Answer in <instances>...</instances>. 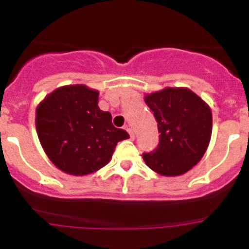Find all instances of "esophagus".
I'll return each instance as SVG.
<instances>
[{"label": "esophagus", "mask_w": 249, "mask_h": 249, "mask_svg": "<svg viewBox=\"0 0 249 249\" xmlns=\"http://www.w3.org/2000/svg\"><path fill=\"white\" fill-rule=\"evenodd\" d=\"M124 129H126V131L128 132L129 136H131L132 140H135V133H133V129H132L131 127H129V126H126V127H124Z\"/></svg>", "instance_id": "34e87169"}]
</instances>
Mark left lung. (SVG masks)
I'll return each mask as SVG.
<instances>
[{
  "label": "left lung",
  "mask_w": 249,
  "mask_h": 249,
  "mask_svg": "<svg viewBox=\"0 0 249 249\" xmlns=\"http://www.w3.org/2000/svg\"><path fill=\"white\" fill-rule=\"evenodd\" d=\"M146 105L153 112L160 143L143 153L147 166L158 175L179 176L203 157L212 135L210 106L188 89H164L146 94Z\"/></svg>",
  "instance_id": "8db88e82"
}]
</instances>
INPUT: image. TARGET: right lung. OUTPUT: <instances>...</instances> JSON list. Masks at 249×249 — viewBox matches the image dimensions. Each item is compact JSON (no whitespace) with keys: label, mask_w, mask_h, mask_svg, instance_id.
<instances>
[{"label":"right lung","mask_w":249,"mask_h":249,"mask_svg":"<svg viewBox=\"0 0 249 249\" xmlns=\"http://www.w3.org/2000/svg\"><path fill=\"white\" fill-rule=\"evenodd\" d=\"M36 129L51 162L63 172L85 176L111 160L120 141L129 138L98 107V91L85 85L54 89L36 109Z\"/></svg>","instance_id":"add662e5"}]
</instances>
